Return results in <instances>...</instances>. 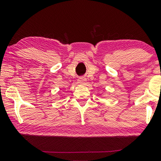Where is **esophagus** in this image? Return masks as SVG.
I'll list each match as a JSON object with an SVG mask.
<instances>
[{
	"label": "esophagus",
	"instance_id": "esophagus-1",
	"mask_svg": "<svg viewBox=\"0 0 161 161\" xmlns=\"http://www.w3.org/2000/svg\"><path fill=\"white\" fill-rule=\"evenodd\" d=\"M84 82H85V79H83V78H79L78 79V83H84Z\"/></svg>",
	"mask_w": 161,
	"mask_h": 161
}]
</instances>
